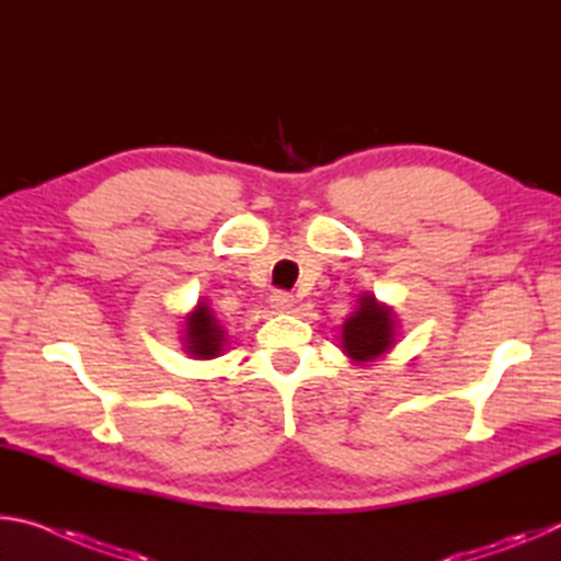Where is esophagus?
<instances>
[{"instance_id": "1", "label": "esophagus", "mask_w": 561, "mask_h": 561, "mask_svg": "<svg viewBox=\"0 0 561 561\" xmlns=\"http://www.w3.org/2000/svg\"><path fill=\"white\" fill-rule=\"evenodd\" d=\"M294 304H297V299H294L287 291H274L270 297V307L274 311H291Z\"/></svg>"}]
</instances>
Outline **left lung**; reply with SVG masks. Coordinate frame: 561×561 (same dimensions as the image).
Listing matches in <instances>:
<instances>
[{
    "mask_svg": "<svg viewBox=\"0 0 561 561\" xmlns=\"http://www.w3.org/2000/svg\"><path fill=\"white\" fill-rule=\"evenodd\" d=\"M398 341L396 311L364 291L356 299V309L341 324V351L356 366H374L378 358L391 354Z\"/></svg>",
    "mask_w": 561,
    "mask_h": 561,
    "instance_id": "8db88e82",
    "label": "left lung"
}]
</instances>
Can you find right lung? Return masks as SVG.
Wrapping results in <instances>:
<instances>
[{
	"label": "right lung",
	"instance_id": "add662e5",
	"mask_svg": "<svg viewBox=\"0 0 561 561\" xmlns=\"http://www.w3.org/2000/svg\"><path fill=\"white\" fill-rule=\"evenodd\" d=\"M183 329H180V341H183V351L193 358H217L222 356L227 331L217 321L215 311L210 309L207 299H201L195 304L193 311H187L183 317Z\"/></svg>",
	"mask_w": 561,
	"mask_h": 561
}]
</instances>
